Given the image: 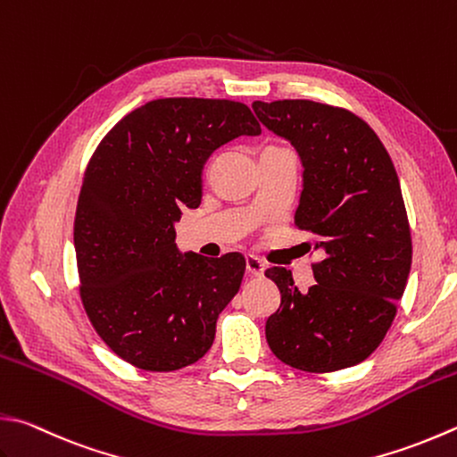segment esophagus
Instances as JSON below:
<instances>
[{
  "label": "esophagus",
  "mask_w": 457,
  "mask_h": 457,
  "mask_svg": "<svg viewBox=\"0 0 457 457\" xmlns=\"http://www.w3.org/2000/svg\"><path fill=\"white\" fill-rule=\"evenodd\" d=\"M246 270H248V274H253V277H262L264 270H266V266H264V262L261 261V258L246 256Z\"/></svg>",
  "instance_id": "esophagus-1"
}]
</instances>
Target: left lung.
Returning <instances> with one entry per match:
<instances>
[{
  "label": "left lung",
  "mask_w": 457,
  "mask_h": 457,
  "mask_svg": "<svg viewBox=\"0 0 457 457\" xmlns=\"http://www.w3.org/2000/svg\"><path fill=\"white\" fill-rule=\"evenodd\" d=\"M253 109L298 153L304 173L295 222L312 232L308 248L322 256L308 292L287 269L264 272L280 290L266 342L284 364L304 372L356 366L392 326L411 266L394 162L370 125L346 109L304 99L254 101Z\"/></svg>",
  "instance_id": "8db88e82"
}]
</instances>
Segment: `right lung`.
<instances>
[{
  "label": "right lung",
  "mask_w": 457,
  "mask_h": 457,
  "mask_svg": "<svg viewBox=\"0 0 457 457\" xmlns=\"http://www.w3.org/2000/svg\"><path fill=\"white\" fill-rule=\"evenodd\" d=\"M240 135H261L243 103L157 99L125 115L93 153L73 228L81 300L101 340L129 364L173 372L212 346L245 256L183 254L175 222L201 204L211 154Z\"/></svg>",
  "instance_id": "obj_1"
}]
</instances>
